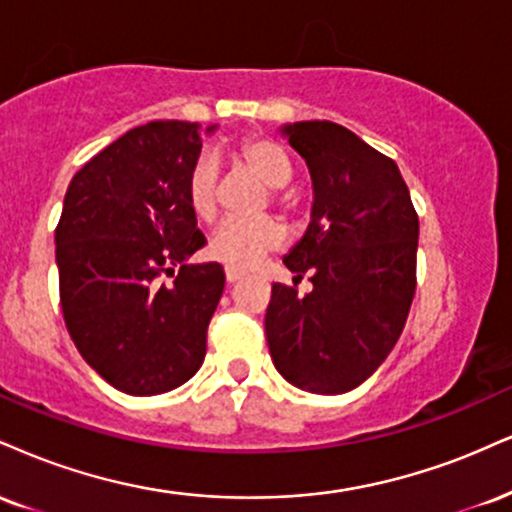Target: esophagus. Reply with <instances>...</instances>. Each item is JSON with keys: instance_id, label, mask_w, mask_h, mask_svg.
<instances>
[{"instance_id": "34e87169", "label": "esophagus", "mask_w": 512, "mask_h": 512, "mask_svg": "<svg viewBox=\"0 0 512 512\" xmlns=\"http://www.w3.org/2000/svg\"><path fill=\"white\" fill-rule=\"evenodd\" d=\"M245 276V272H240V269H233V267H226V281L229 283H236Z\"/></svg>"}]
</instances>
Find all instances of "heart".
I'll use <instances>...</instances> for the list:
<instances>
[{"instance_id": "1", "label": "heart", "mask_w": 512, "mask_h": 512, "mask_svg": "<svg viewBox=\"0 0 512 512\" xmlns=\"http://www.w3.org/2000/svg\"><path fill=\"white\" fill-rule=\"evenodd\" d=\"M238 162L257 176L264 186L281 188L291 178V166L279 145L264 138H248L238 145ZM217 159L202 155L190 166L186 178V200L193 214L202 221H212L217 214ZM279 200V195H274ZM283 243L281 224L272 217L226 219L209 238V255L233 269H252L264 255Z\"/></svg>"}]
</instances>
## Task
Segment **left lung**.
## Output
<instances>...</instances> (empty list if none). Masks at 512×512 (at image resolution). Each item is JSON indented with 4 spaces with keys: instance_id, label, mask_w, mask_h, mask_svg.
Masks as SVG:
<instances>
[{
    "instance_id": "1",
    "label": "left lung",
    "mask_w": 512,
    "mask_h": 512,
    "mask_svg": "<svg viewBox=\"0 0 512 512\" xmlns=\"http://www.w3.org/2000/svg\"><path fill=\"white\" fill-rule=\"evenodd\" d=\"M281 133L312 178V219L283 257L312 291L274 283L264 331L274 367L310 393L353 391L396 346L415 295L420 219L398 166L331 121Z\"/></svg>"
}]
</instances>
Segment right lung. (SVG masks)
Instances as JSON below:
<instances>
[{
  "label": "right lung",
  "instance_id": "add662e5",
  "mask_svg": "<svg viewBox=\"0 0 512 512\" xmlns=\"http://www.w3.org/2000/svg\"><path fill=\"white\" fill-rule=\"evenodd\" d=\"M214 128H133L66 190L54 231L66 329L83 360L128 396L176 389L205 360L226 276L217 262L186 264L207 243L188 207L186 178L202 135ZM164 275L175 281L164 284Z\"/></svg>",
  "mask_w": 512,
  "mask_h": 512
}]
</instances>
